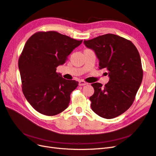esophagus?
<instances>
[{
    "label": "esophagus",
    "instance_id": "1",
    "mask_svg": "<svg viewBox=\"0 0 156 156\" xmlns=\"http://www.w3.org/2000/svg\"><path fill=\"white\" fill-rule=\"evenodd\" d=\"M87 84H88V83L85 81H80L79 82V86H84V85H87Z\"/></svg>",
    "mask_w": 156,
    "mask_h": 156
}]
</instances>
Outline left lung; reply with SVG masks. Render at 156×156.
<instances>
[{"label":"left lung","mask_w":156,"mask_h":156,"mask_svg":"<svg viewBox=\"0 0 156 156\" xmlns=\"http://www.w3.org/2000/svg\"><path fill=\"white\" fill-rule=\"evenodd\" d=\"M84 44L94 51L100 69L106 68L109 77L104 87L99 83L92 84V109L104 119H114L131 107L142 83L139 51L131 41L112 34L84 40Z\"/></svg>","instance_id":"obj_1"}]
</instances>
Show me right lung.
Here are the masks:
<instances>
[{
	"label": "right lung",
	"instance_id": "add662e5",
	"mask_svg": "<svg viewBox=\"0 0 156 156\" xmlns=\"http://www.w3.org/2000/svg\"><path fill=\"white\" fill-rule=\"evenodd\" d=\"M82 41L49 31L36 32L26 42L18 62L23 92L41 114L54 116L68 107L79 82L64 79L56 70Z\"/></svg>",
	"mask_w": 156,
	"mask_h": 156
}]
</instances>
